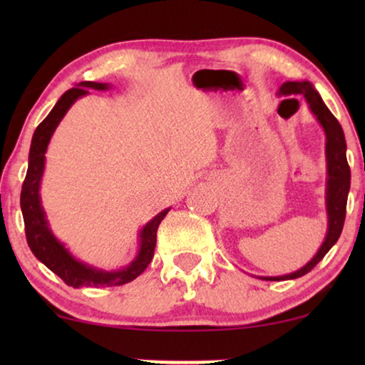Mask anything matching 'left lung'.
Returning <instances> with one entry per match:
<instances>
[{
	"mask_svg": "<svg viewBox=\"0 0 365 365\" xmlns=\"http://www.w3.org/2000/svg\"><path fill=\"white\" fill-rule=\"evenodd\" d=\"M281 94L289 96V94H302L307 99L309 106H311L312 113L316 114L319 123L322 124L324 131H326L327 144H326V156H327V216H329V229L326 241L319 249V252L312 257L311 262H307L302 269L297 272L287 274L282 277H266V281H284V279H297L306 276L311 272L322 257L326 256L334 244L337 242L339 236H341L344 221H346V209H347V194L349 187H351V168L347 164L346 158V138H344V131L341 124L334 114L329 111L326 104L319 96V93L314 89V86L309 81H287L284 83L281 89Z\"/></svg>",
	"mask_w": 365,
	"mask_h": 365,
	"instance_id": "obj_1",
	"label": "left lung"
}]
</instances>
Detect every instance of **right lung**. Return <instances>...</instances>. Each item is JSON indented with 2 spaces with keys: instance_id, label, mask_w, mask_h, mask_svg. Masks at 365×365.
Masks as SVG:
<instances>
[{
  "instance_id": "right-lung-1",
  "label": "right lung",
  "mask_w": 365,
  "mask_h": 365,
  "mask_svg": "<svg viewBox=\"0 0 365 365\" xmlns=\"http://www.w3.org/2000/svg\"><path fill=\"white\" fill-rule=\"evenodd\" d=\"M86 88L93 89H108V84L83 81L76 88L68 89L66 93L59 98L56 106L51 109V113L43 119V123L36 128L33 134L31 148H29V163L28 173L24 178L21 187V211L24 219V232H26L28 246L31 252L39 259L49 271H53L56 276L63 279L64 284L71 287H113L123 286L136 279L139 274L144 272V269L153 261L154 247H156V232L159 224L169 209H164L159 212L153 221H149L141 231V249H139L138 257L129 264L128 267L121 269L118 272L98 271V269L89 267L86 264L79 262L69 254L61 242L56 241L51 231L48 229V222L44 219V212L39 201V182L44 171V153H46L48 143L51 139V134L61 121L64 114L71 104L78 98L88 94Z\"/></svg>"
}]
</instances>
